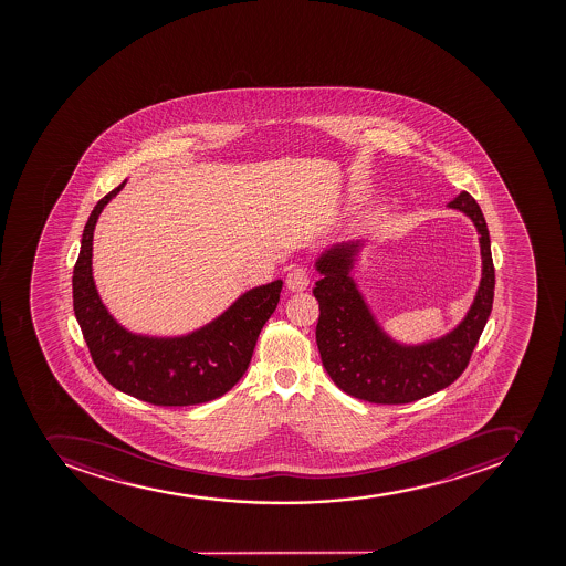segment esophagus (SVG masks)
I'll use <instances>...</instances> for the list:
<instances>
[{
  "label": "esophagus",
  "mask_w": 566,
  "mask_h": 566,
  "mask_svg": "<svg viewBox=\"0 0 566 566\" xmlns=\"http://www.w3.org/2000/svg\"><path fill=\"white\" fill-rule=\"evenodd\" d=\"M310 281L311 275L307 268H304V265H296V268H293V270L287 273L285 285H287V290L291 291H304L307 290Z\"/></svg>",
  "instance_id": "1"
}]
</instances>
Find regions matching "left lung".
Returning a JSON list of instances; mask_svg holds the SVG:
<instances>
[{
    "label": "left lung",
    "instance_id": "obj_1",
    "mask_svg": "<svg viewBox=\"0 0 566 566\" xmlns=\"http://www.w3.org/2000/svg\"><path fill=\"white\" fill-rule=\"evenodd\" d=\"M449 208L463 211L474 222L480 235L481 281L465 318L436 340L407 346L381 329L350 275L366 242L333 244L316 259L322 275L313 287L321 305L316 344L331 380L347 395L384 406L410 403L446 389L469 366L491 316L494 262L485 217L471 193L461 191Z\"/></svg>",
    "mask_w": 566,
    "mask_h": 566
}]
</instances>
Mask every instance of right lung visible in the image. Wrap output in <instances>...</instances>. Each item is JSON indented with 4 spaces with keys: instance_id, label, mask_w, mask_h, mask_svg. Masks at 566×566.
<instances>
[{
    "instance_id": "obj_1",
    "label": "right lung",
    "mask_w": 566,
    "mask_h": 566,
    "mask_svg": "<svg viewBox=\"0 0 566 566\" xmlns=\"http://www.w3.org/2000/svg\"><path fill=\"white\" fill-rule=\"evenodd\" d=\"M95 205L72 276L74 313L92 360L111 386L154 406H197L226 395L244 376L256 338L281 298L282 281L245 291L216 321L182 336L137 335L106 310L92 275V241L101 211L125 188Z\"/></svg>"
}]
</instances>
